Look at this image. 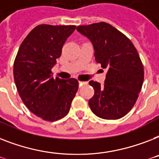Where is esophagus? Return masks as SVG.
<instances>
[{
  "label": "esophagus",
  "mask_w": 159,
  "mask_h": 159,
  "mask_svg": "<svg viewBox=\"0 0 159 159\" xmlns=\"http://www.w3.org/2000/svg\"><path fill=\"white\" fill-rule=\"evenodd\" d=\"M78 84H79V86H82L84 84H86V82H78Z\"/></svg>",
  "instance_id": "1"
}]
</instances>
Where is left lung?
I'll list each match as a JSON object with an SVG mask.
<instances>
[{"instance_id":"8db88e82","label":"left lung","mask_w":159,"mask_h":159,"mask_svg":"<svg viewBox=\"0 0 159 159\" xmlns=\"http://www.w3.org/2000/svg\"><path fill=\"white\" fill-rule=\"evenodd\" d=\"M77 30L91 41L95 61L107 71L104 86L89 82L95 91L90 108L100 118L119 119L132 109L144 82L137 50L124 34L104 22L78 26Z\"/></svg>"}]
</instances>
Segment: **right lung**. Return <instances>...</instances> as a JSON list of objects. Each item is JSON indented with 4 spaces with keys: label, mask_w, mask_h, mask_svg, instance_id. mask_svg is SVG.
<instances>
[{
    "label": "right lung",
    "mask_w": 159,
    "mask_h": 159,
    "mask_svg": "<svg viewBox=\"0 0 159 159\" xmlns=\"http://www.w3.org/2000/svg\"><path fill=\"white\" fill-rule=\"evenodd\" d=\"M76 26L42 24L22 42L14 64V78L22 100L43 120L54 122L69 112L78 89L75 78H54L51 69Z\"/></svg>",
    "instance_id": "add662e5"
}]
</instances>
